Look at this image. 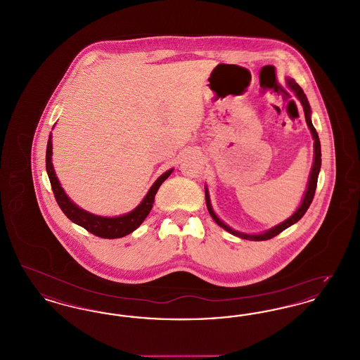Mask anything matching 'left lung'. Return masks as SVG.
Instances as JSON below:
<instances>
[{"instance_id":"obj_1","label":"left lung","mask_w":360,"mask_h":360,"mask_svg":"<svg viewBox=\"0 0 360 360\" xmlns=\"http://www.w3.org/2000/svg\"><path fill=\"white\" fill-rule=\"evenodd\" d=\"M288 85H289L291 90L294 91L295 97L300 100V103H301L302 108H304L305 120H307L309 129H310V134H311L313 140H314V159H313L311 172H310V175H309L308 188H307V191H305V195H304V198H302L301 205L298 206V209L291 214L288 220H285L283 223L275 225L271 229H269V231H266V232H263V233H259V235H247V233H243V232H238V231L232 229L231 226H228L226 224H224L223 221L216 216L214 210L212 209L210 198H209V191H207V188H205L206 206H207V210H209L212 219H213L216 223L219 224L221 228H224L226 232H229V233H232V235H235V236H238V238H241V239L255 240V241L273 239L274 236L279 235L282 231H285L286 228H289L292 224H295L298 220H301V217L307 213L309 206H310L311 201H313L314 193H316L317 178H319V172H320V169H321V146H320V139H319V135H317V132H316V128L313 127L311 120H310V113H311V112H310V105H309L308 98H307L304 90L301 89V86L298 85V84H297L295 81H292V79H288Z\"/></svg>"}]
</instances>
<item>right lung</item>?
I'll list each match as a JSON object with an SVG mask.
<instances>
[{"mask_svg": "<svg viewBox=\"0 0 360 360\" xmlns=\"http://www.w3.org/2000/svg\"><path fill=\"white\" fill-rule=\"evenodd\" d=\"M51 156L52 141L51 135H50L49 143H47V151H46V169H47V174H49L50 182H51L52 191H53L58 205L72 223L85 228L86 231H89L90 233H93L98 238H103V239H119V238L132 233L136 228H139L153 209L155 194H156L158 188H160V185L170 176V174L172 172V170L162 174L155 181L154 185L148 190V193L143 198V201L132 212L119 216V217H103V216H97V214L86 212L70 200L68 194L65 193V190L60 186L59 179L56 178V174L53 172Z\"/></svg>", "mask_w": 360, "mask_h": 360, "instance_id": "obj_1", "label": "right lung"}]
</instances>
